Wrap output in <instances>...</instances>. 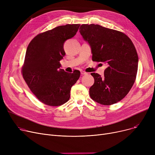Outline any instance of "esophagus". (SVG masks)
<instances>
[{
    "instance_id": "obj_1",
    "label": "esophagus",
    "mask_w": 155,
    "mask_h": 155,
    "mask_svg": "<svg viewBox=\"0 0 155 155\" xmlns=\"http://www.w3.org/2000/svg\"><path fill=\"white\" fill-rule=\"evenodd\" d=\"M81 74H82V75H87V73L85 72V71H81Z\"/></svg>"
}]
</instances>
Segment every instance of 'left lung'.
Segmentation results:
<instances>
[{
	"label": "left lung",
	"mask_w": 155,
	"mask_h": 155,
	"mask_svg": "<svg viewBox=\"0 0 155 155\" xmlns=\"http://www.w3.org/2000/svg\"><path fill=\"white\" fill-rule=\"evenodd\" d=\"M79 30L91 47L92 61L107 65L104 77L91 73L94 84L89 88L90 97L105 105L119 102L129 93L136 78L138 56L133 43L123 32L98 24H82Z\"/></svg>",
	"instance_id": "1"
}]
</instances>
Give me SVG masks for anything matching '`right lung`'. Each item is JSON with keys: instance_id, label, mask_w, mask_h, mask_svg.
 <instances>
[{"instance_id": "right-lung-1", "label": "right lung", "mask_w": 155, "mask_h": 155, "mask_svg": "<svg viewBox=\"0 0 155 155\" xmlns=\"http://www.w3.org/2000/svg\"><path fill=\"white\" fill-rule=\"evenodd\" d=\"M80 24H67L36 36L29 43L21 73L31 91L42 103L60 106L70 99L71 87L80 72L67 73L60 69L65 55L63 44L74 36Z\"/></svg>"}]
</instances>
